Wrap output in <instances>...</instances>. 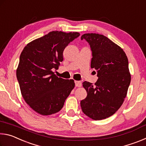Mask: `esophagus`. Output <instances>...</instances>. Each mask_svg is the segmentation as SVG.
I'll return each mask as SVG.
<instances>
[{
  "mask_svg": "<svg viewBox=\"0 0 146 146\" xmlns=\"http://www.w3.org/2000/svg\"><path fill=\"white\" fill-rule=\"evenodd\" d=\"M75 86L76 87H81L82 86V82L80 81H75Z\"/></svg>",
  "mask_w": 146,
  "mask_h": 146,
  "instance_id": "esophagus-1",
  "label": "esophagus"
}]
</instances>
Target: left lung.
<instances>
[{"label":"left lung","mask_w":146,"mask_h":146,"mask_svg":"<svg viewBox=\"0 0 146 146\" xmlns=\"http://www.w3.org/2000/svg\"><path fill=\"white\" fill-rule=\"evenodd\" d=\"M92 51L91 68L98 77L95 85L84 82L87 97L80 102L83 113L95 120L105 119L120 108L131 82L128 59L123 49L102 35L86 33L81 36Z\"/></svg>","instance_id":"left-lung-1"}]
</instances>
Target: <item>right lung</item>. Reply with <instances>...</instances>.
<instances>
[{
    "label": "right lung",
    "mask_w": 146,
    "mask_h": 146,
    "mask_svg": "<svg viewBox=\"0 0 146 146\" xmlns=\"http://www.w3.org/2000/svg\"><path fill=\"white\" fill-rule=\"evenodd\" d=\"M77 32L51 31L27 44L20 56L17 78L26 102L36 112H58L75 87L73 80L58 78L53 72L63 61V51L79 36Z\"/></svg>",
    "instance_id": "add662e5"
}]
</instances>
